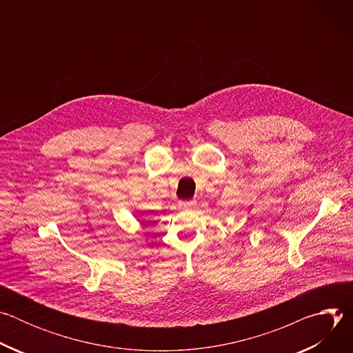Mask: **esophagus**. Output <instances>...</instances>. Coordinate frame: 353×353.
<instances>
[{"label":"esophagus","instance_id":"1","mask_svg":"<svg viewBox=\"0 0 353 353\" xmlns=\"http://www.w3.org/2000/svg\"><path fill=\"white\" fill-rule=\"evenodd\" d=\"M195 204V201H180L179 203V205L181 207V208H190V207H192Z\"/></svg>","mask_w":353,"mask_h":353}]
</instances>
